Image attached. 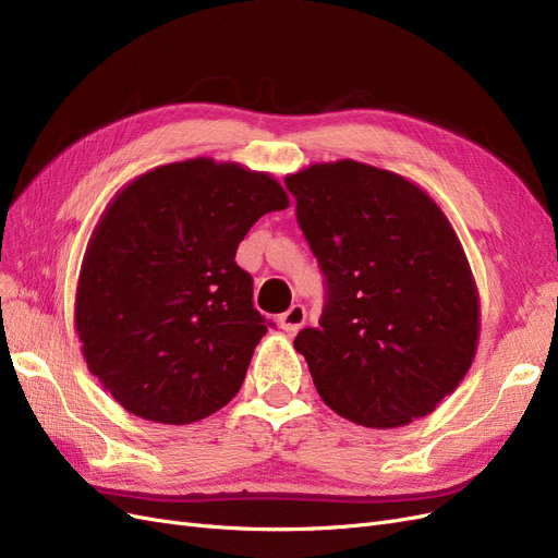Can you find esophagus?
I'll return each instance as SVG.
<instances>
[{"mask_svg":"<svg viewBox=\"0 0 558 558\" xmlns=\"http://www.w3.org/2000/svg\"><path fill=\"white\" fill-rule=\"evenodd\" d=\"M305 320H307L305 307H302V305H293L289 312H283V314L279 316V326H281V330L293 335V332H298L302 326H305Z\"/></svg>","mask_w":558,"mask_h":558,"instance_id":"obj_1","label":"esophagus"}]
</instances>
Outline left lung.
Wrapping results in <instances>:
<instances>
[{"mask_svg":"<svg viewBox=\"0 0 558 558\" xmlns=\"http://www.w3.org/2000/svg\"><path fill=\"white\" fill-rule=\"evenodd\" d=\"M326 277L318 328L300 330L318 396L367 428L426 416L453 393L480 337V295L435 202L400 174L356 160L286 177Z\"/></svg>","mask_w":558,"mask_h":558,"instance_id":"1","label":"left lung"}]
</instances>
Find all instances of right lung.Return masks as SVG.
I'll use <instances>...</instances> for the list:
<instances>
[{
    "instance_id": "obj_1",
    "label": "right lung",
    "mask_w": 558,
    "mask_h": 558,
    "mask_svg": "<svg viewBox=\"0 0 558 558\" xmlns=\"http://www.w3.org/2000/svg\"><path fill=\"white\" fill-rule=\"evenodd\" d=\"M286 207L277 179L211 158L156 167L113 197L83 256L74 318L88 369L121 408L183 426L238 396L272 324L234 253Z\"/></svg>"
}]
</instances>
